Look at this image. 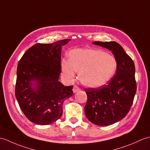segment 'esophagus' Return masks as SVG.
I'll list each match as a JSON object with an SVG mask.
<instances>
[{"mask_svg":"<svg viewBox=\"0 0 150 150\" xmlns=\"http://www.w3.org/2000/svg\"><path fill=\"white\" fill-rule=\"evenodd\" d=\"M79 91H80V88H79V87L75 86L74 87V88H73V92H74V93H76V92Z\"/></svg>","mask_w":150,"mask_h":150,"instance_id":"esophagus-1","label":"esophagus"}]
</instances>
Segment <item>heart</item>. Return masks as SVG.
Masks as SVG:
<instances>
[{"instance_id": "1", "label": "heart", "mask_w": 150, "mask_h": 150, "mask_svg": "<svg viewBox=\"0 0 150 150\" xmlns=\"http://www.w3.org/2000/svg\"><path fill=\"white\" fill-rule=\"evenodd\" d=\"M68 61L62 59L61 69L68 82L74 81L79 72L80 81L90 88H100L112 79L117 68L112 55L96 48H76L68 53Z\"/></svg>"}]
</instances>
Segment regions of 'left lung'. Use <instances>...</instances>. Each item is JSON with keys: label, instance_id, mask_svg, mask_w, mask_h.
<instances>
[{"label": "left lung", "instance_id": "1", "mask_svg": "<svg viewBox=\"0 0 150 150\" xmlns=\"http://www.w3.org/2000/svg\"><path fill=\"white\" fill-rule=\"evenodd\" d=\"M92 43L110 50L117 62L116 74L107 85L85 89L88 96L84 107L86 116L93 124L108 126L123 119L133 103L137 89L135 65L119 43L115 41Z\"/></svg>", "mask_w": 150, "mask_h": 150}]
</instances>
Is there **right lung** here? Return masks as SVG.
Returning a JSON list of instances; mask_svg holds the SVG:
<instances>
[{"mask_svg":"<svg viewBox=\"0 0 150 150\" xmlns=\"http://www.w3.org/2000/svg\"><path fill=\"white\" fill-rule=\"evenodd\" d=\"M70 39L37 43L28 49L17 67L15 96L27 118L47 125L62 114V104L73 95V86L59 82L61 48Z\"/></svg>","mask_w":150,"mask_h":150,"instance_id":"right-lung-1","label":"right lung"}]
</instances>
